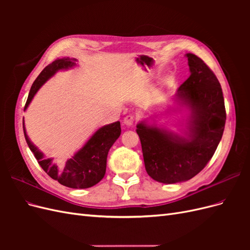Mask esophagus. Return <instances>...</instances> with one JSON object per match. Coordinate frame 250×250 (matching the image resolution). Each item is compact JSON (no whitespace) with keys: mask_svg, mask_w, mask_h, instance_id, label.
Instances as JSON below:
<instances>
[{"mask_svg":"<svg viewBox=\"0 0 250 250\" xmlns=\"http://www.w3.org/2000/svg\"><path fill=\"white\" fill-rule=\"evenodd\" d=\"M134 117L133 116H131V115H128V116H126L125 118H124V124L126 125V126H131V125H133V123H134Z\"/></svg>","mask_w":250,"mask_h":250,"instance_id":"1","label":"esophagus"}]
</instances>
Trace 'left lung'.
<instances>
[{"instance_id":"left-lung-1","label":"left lung","mask_w":250,"mask_h":250,"mask_svg":"<svg viewBox=\"0 0 250 250\" xmlns=\"http://www.w3.org/2000/svg\"><path fill=\"white\" fill-rule=\"evenodd\" d=\"M190 77L175 95L188 109L185 135L144 120L137 125L148 175L158 183L176 184L193 178L213 157L224 131L226 112L220 83L202 59L186 54Z\"/></svg>"}]
</instances>
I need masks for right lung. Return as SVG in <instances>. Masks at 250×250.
Returning a JSON list of instances; mask_svg holds the SVG:
<instances>
[{
  "instance_id": "obj_1",
  "label": "right lung",
  "mask_w": 250,
  "mask_h": 250,
  "mask_svg": "<svg viewBox=\"0 0 250 250\" xmlns=\"http://www.w3.org/2000/svg\"><path fill=\"white\" fill-rule=\"evenodd\" d=\"M77 59L64 57L56 59L47 65L33 82L30 89L25 110L31 103L33 97L39 89L52 76L62 70H69L76 65ZM25 139L30 150L32 151L41 167L48 175L60 185L72 188H87L97 185L104 177L106 172V160L108 151L121 134V124L118 122L102 126L89 140L65 163L53 161V158H46L42 151L30 141L26 132L25 123L22 120Z\"/></svg>"
}]
</instances>
